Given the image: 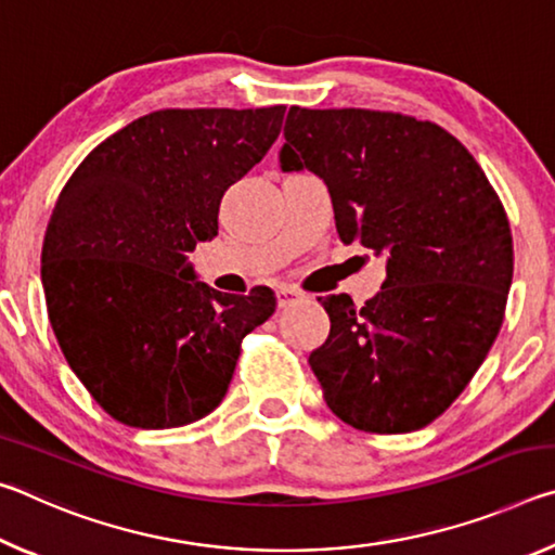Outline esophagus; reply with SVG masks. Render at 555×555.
Segmentation results:
<instances>
[{
	"label": "esophagus",
	"instance_id": "obj_1",
	"mask_svg": "<svg viewBox=\"0 0 555 555\" xmlns=\"http://www.w3.org/2000/svg\"><path fill=\"white\" fill-rule=\"evenodd\" d=\"M300 296V291L298 288H294V286H279V291H276V300H279V308H286V306H291L294 304V300H298Z\"/></svg>",
	"mask_w": 555,
	"mask_h": 555
}]
</instances>
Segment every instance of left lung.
Returning <instances> with one entry per match:
<instances>
[{
    "instance_id": "8db88e82",
    "label": "left lung",
    "mask_w": 555,
    "mask_h": 555,
    "mask_svg": "<svg viewBox=\"0 0 555 555\" xmlns=\"http://www.w3.org/2000/svg\"><path fill=\"white\" fill-rule=\"evenodd\" d=\"M284 137L281 168L323 178L340 240L387 259L362 308L323 300L331 335L308 357L323 399L367 434L424 428L504 321L514 247L500 195L453 134L399 112L291 107Z\"/></svg>"
}]
</instances>
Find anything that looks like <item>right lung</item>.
<instances>
[{
  "label": "right lung",
  "instance_id": "add662e5",
  "mask_svg": "<svg viewBox=\"0 0 555 555\" xmlns=\"http://www.w3.org/2000/svg\"><path fill=\"white\" fill-rule=\"evenodd\" d=\"M284 105L158 109L98 144L55 203L41 251L51 327L112 418L178 428L218 409L244 335L276 296L220 294L188 255L218 234L228 188L276 142Z\"/></svg>",
  "mask_w": 555,
  "mask_h": 555
}]
</instances>
